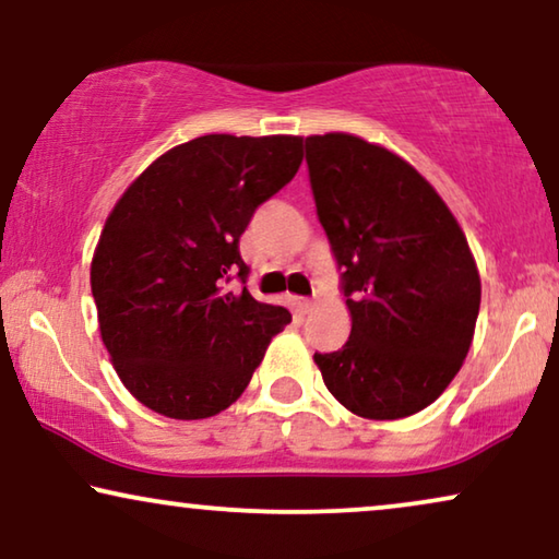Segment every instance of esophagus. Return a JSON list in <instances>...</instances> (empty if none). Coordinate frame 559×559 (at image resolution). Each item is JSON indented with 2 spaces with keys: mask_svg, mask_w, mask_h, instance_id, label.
<instances>
[{
  "mask_svg": "<svg viewBox=\"0 0 559 559\" xmlns=\"http://www.w3.org/2000/svg\"><path fill=\"white\" fill-rule=\"evenodd\" d=\"M293 305L297 308V312H302V316H308L312 310V300H308V297H293Z\"/></svg>",
  "mask_w": 559,
  "mask_h": 559,
  "instance_id": "esophagus-1",
  "label": "esophagus"
}]
</instances>
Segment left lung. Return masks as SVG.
Returning <instances> with one entry per match:
<instances>
[{
  "label": "left lung",
  "mask_w": 559,
  "mask_h": 559,
  "mask_svg": "<svg viewBox=\"0 0 559 559\" xmlns=\"http://www.w3.org/2000/svg\"><path fill=\"white\" fill-rule=\"evenodd\" d=\"M305 159L350 310L343 348L316 354L328 392L358 417L415 415L461 371L476 331L468 241L430 182L379 144L318 134Z\"/></svg>",
  "instance_id": "obj_1"
}]
</instances>
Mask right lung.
<instances>
[{
    "instance_id": "add662e5",
    "label": "right lung",
    "mask_w": 559,
    "mask_h": 559,
    "mask_svg": "<svg viewBox=\"0 0 559 559\" xmlns=\"http://www.w3.org/2000/svg\"><path fill=\"white\" fill-rule=\"evenodd\" d=\"M300 163L302 136L205 134L157 157L114 205L91 293L114 369L144 407L218 415L293 320L249 295L239 239Z\"/></svg>"
}]
</instances>
